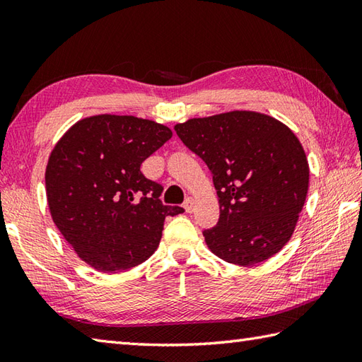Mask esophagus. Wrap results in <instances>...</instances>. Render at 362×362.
I'll return each mask as SVG.
<instances>
[{"instance_id": "obj_1", "label": "esophagus", "mask_w": 362, "mask_h": 362, "mask_svg": "<svg viewBox=\"0 0 362 362\" xmlns=\"http://www.w3.org/2000/svg\"><path fill=\"white\" fill-rule=\"evenodd\" d=\"M183 207H185V210H187V214H191V211L194 210V201L191 199V197H188V199L185 201V204H183Z\"/></svg>"}]
</instances>
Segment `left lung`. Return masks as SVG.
<instances>
[{
    "instance_id": "1",
    "label": "left lung",
    "mask_w": 362,
    "mask_h": 362,
    "mask_svg": "<svg viewBox=\"0 0 362 362\" xmlns=\"http://www.w3.org/2000/svg\"><path fill=\"white\" fill-rule=\"evenodd\" d=\"M174 129L214 175L219 219L202 232L211 252L242 267L279 252L309 187L306 153L295 133L254 111L189 119Z\"/></svg>"
}]
</instances>
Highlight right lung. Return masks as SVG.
<instances>
[{
  "mask_svg": "<svg viewBox=\"0 0 362 362\" xmlns=\"http://www.w3.org/2000/svg\"><path fill=\"white\" fill-rule=\"evenodd\" d=\"M153 120L100 115L76 122L49 155L45 187L49 214L88 265L129 270L157 250L166 216L163 187L141 173L146 158L171 139Z\"/></svg>",
  "mask_w": 362,
  "mask_h": 362,
  "instance_id": "add662e5",
  "label": "right lung"
}]
</instances>
